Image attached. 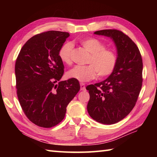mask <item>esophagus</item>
Returning a JSON list of instances; mask_svg holds the SVG:
<instances>
[{"mask_svg":"<svg viewBox=\"0 0 157 157\" xmlns=\"http://www.w3.org/2000/svg\"><path fill=\"white\" fill-rule=\"evenodd\" d=\"M80 90L81 91H85V90H86L85 85L84 83H80Z\"/></svg>","mask_w":157,"mask_h":157,"instance_id":"1","label":"esophagus"}]
</instances>
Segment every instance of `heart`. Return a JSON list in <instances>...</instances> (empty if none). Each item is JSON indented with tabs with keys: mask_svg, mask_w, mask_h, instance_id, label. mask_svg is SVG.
<instances>
[{
	"mask_svg": "<svg viewBox=\"0 0 157 157\" xmlns=\"http://www.w3.org/2000/svg\"><path fill=\"white\" fill-rule=\"evenodd\" d=\"M79 44L90 53L86 62L89 64L75 66L66 73L67 78L84 82L94 79L97 75L100 78H105L113 72L118 62V57L114 50L106 48L103 42L94 37L81 39ZM73 48L71 42H66L60 48L59 57L65 64L70 65L72 63Z\"/></svg>",
	"mask_w": 157,
	"mask_h": 157,
	"instance_id": "1",
	"label": "heart"
}]
</instances>
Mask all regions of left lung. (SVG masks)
I'll return each instance as SVG.
<instances>
[{
    "label": "left lung",
    "instance_id": "8db88e82",
    "mask_svg": "<svg viewBox=\"0 0 157 157\" xmlns=\"http://www.w3.org/2000/svg\"><path fill=\"white\" fill-rule=\"evenodd\" d=\"M94 34L113 39L118 62L108 78L86 87L90 95L87 111L98 123L111 124L125 118L136 105L142 87V57L136 44L123 32L109 29Z\"/></svg>",
    "mask_w": 157,
    "mask_h": 157
}]
</instances>
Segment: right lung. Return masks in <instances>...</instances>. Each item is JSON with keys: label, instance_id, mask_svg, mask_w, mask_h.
Instances as JSON below:
<instances>
[{"label": "right lung", "instance_id": "add662e5", "mask_svg": "<svg viewBox=\"0 0 157 157\" xmlns=\"http://www.w3.org/2000/svg\"><path fill=\"white\" fill-rule=\"evenodd\" d=\"M69 36L53 30L36 34L23 45L16 61L18 99L27 118L37 126L59 124L80 89L75 79L60 81L64 66L59 50Z\"/></svg>", "mask_w": 157, "mask_h": 157}]
</instances>
